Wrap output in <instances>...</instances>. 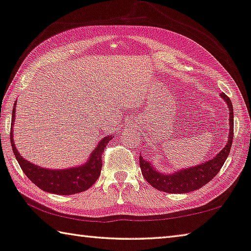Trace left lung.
<instances>
[{
	"label": "left lung",
	"instance_id": "1",
	"mask_svg": "<svg viewBox=\"0 0 251 251\" xmlns=\"http://www.w3.org/2000/svg\"><path fill=\"white\" fill-rule=\"evenodd\" d=\"M222 97L227 103L229 108V135L227 145L223 148L219 154H217V156L206 163L197 165L195 167L181 169L174 174H161L157 172V169L151 166L150 161L139 156V166H141L143 176L152 187L169 194H185L201 188L203 185H206L217 175L229 155L233 138L232 104L225 93H222Z\"/></svg>",
	"mask_w": 251,
	"mask_h": 251
}]
</instances>
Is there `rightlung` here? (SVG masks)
<instances>
[{
	"mask_svg": "<svg viewBox=\"0 0 251 251\" xmlns=\"http://www.w3.org/2000/svg\"><path fill=\"white\" fill-rule=\"evenodd\" d=\"M15 106L16 103L14 104V109L12 112L10 142L16 160H18L23 173L27 176L28 179L44 192L57 195H73L82 193L94 185V182L100 175V169L103 166L101 154L104 152L105 147L109 143L112 136L104 137L97 144V147L91 152V157L86 161V164L82 165V166L67 169H48L40 167L24 159L19 154L18 148L15 147L13 142Z\"/></svg>",
	"mask_w": 251,
	"mask_h": 251,
	"instance_id": "obj_1",
	"label": "right lung"
}]
</instances>
